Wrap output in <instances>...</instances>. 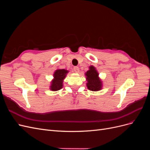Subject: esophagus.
<instances>
[{
	"mask_svg": "<svg viewBox=\"0 0 150 150\" xmlns=\"http://www.w3.org/2000/svg\"><path fill=\"white\" fill-rule=\"evenodd\" d=\"M73 69H74V71L75 72H76V73H78V72H79V67H77V66L74 67Z\"/></svg>",
	"mask_w": 150,
	"mask_h": 150,
	"instance_id": "1",
	"label": "esophagus"
}]
</instances>
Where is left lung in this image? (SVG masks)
Segmentation results:
<instances>
[{
    "label": "left lung",
    "instance_id": "left-lung-1",
    "mask_svg": "<svg viewBox=\"0 0 150 150\" xmlns=\"http://www.w3.org/2000/svg\"><path fill=\"white\" fill-rule=\"evenodd\" d=\"M89 69L86 72V86L89 90L93 91H98L101 90L103 87V83L99 77V73L93 66H89Z\"/></svg>",
    "mask_w": 150,
    "mask_h": 150
}]
</instances>
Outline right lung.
Listing matches in <instances>:
<instances>
[{"label":"right lung","mask_w":150,"mask_h":150,"mask_svg":"<svg viewBox=\"0 0 150 150\" xmlns=\"http://www.w3.org/2000/svg\"><path fill=\"white\" fill-rule=\"evenodd\" d=\"M68 72H69V71L64 69H58L56 70L55 72H54V78L51 81L49 89L52 91H56L62 88L63 81H64V79L66 77Z\"/></svg>","instance_id":"right-lung-1"}]
</instances>
